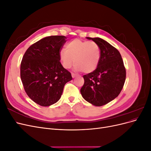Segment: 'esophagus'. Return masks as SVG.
I'll list each match as a JSON object with an SVG mask.
<instances>
[{"mask_svg":"<svg viewBox=\"0 0 151 151\" xmlns=\"http://www.w3.org/2000/svg\"><path fill=\"white\" fill-rule=\"evenodd\" d=\"M77 76V75L74 74V73H72V77H73V78H74V77H76Z\"/></svg>","mask_w":151,"mask_h":151,"instance_id":"34e87169","label":"esophagus"}]
</instances>
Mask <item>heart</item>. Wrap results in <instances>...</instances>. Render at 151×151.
Segmentation results:
<instances>
[{"mask_svg": "<svg viewBox=\"0 0 151 151\" xmlns=\"http://www.w3.org/2000/svg\"><path fill=\"white\" fill-rule=\"evenodd\" d=\"M59 57L64 68H70L74 63L76 70L88 74L97 68L101 58V50L94 42L75 39L66 45Z\"/></svg>", "mask_w": 151, "mask_h": 151, "instance_id": "1", "label": "heart"}]
</instances>
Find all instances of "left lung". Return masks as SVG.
Masks as SVG:
<instances>
[{
    "instance_id": "1",
    "label": "left lung",
    "mask_w": 151,
    "mask_h": 151,
    "mask_svg": "<svg viewBox=\"0 0 151 151\" xmlns=\"http://www.w3.org/2000/svg\"><path fill=\"white\" fill-rule=\"evenodd\" d=\"M101 50V58L96 69L83 76L84 84L82 96L88 102L101 106L116 98L120 93L126 78V70L120 52L106 41L89 38Z\"/></svg>"
}]
</instances>
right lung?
I'll return each instance as SVG.
<instances>
[{"label": "right lung", "mask_w": 151, "mask_h": 151, "mask_svg": "<svg viewBox=\"0 0 151 151\" xmlns=\"http://www.w3.org/2000/svg\"><path fill=\"white\" fill-rule=\"evenodd\" d=\"M64 36H50L35 43L25 52L21 63L24 89L34 102L49 106L60 99L63 88L72 79L60 62Z\"/></svg>", "instance_id": "obj_1"}]
</instances>
